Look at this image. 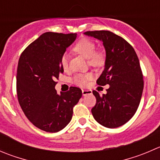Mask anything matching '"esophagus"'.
Listing matches in <instances>:
<instances>
[{"mask_svg": "<svg viewBox=\"0 0 160 160\" xmlns=\"http://www.w3.org/2000/svg\"><path fill=\"white\" fill-rule=\"evenodd\" d=\"M82 94L83 96L87 95V94H92V91L91 90H82Z\"/></svg>", "mask_w": 160, "mask_h": 160, "instance_id": "esophagus-1", "label": "esophagus"}]
</instances>
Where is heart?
I'll use <instances>...</instances> for the list:
<instances>
[{"label":"heart","mask_w":160,"mask_h":160,"mask_svg":"<svg viewBox=\"0 0 160 160\" xmlns=\"http://www.w3.org/2000/svg\"><path fill=\"white\" fill-rule=\"evenodd\" d=\"M73 49L76 52L81 55L84 58H88V62L91 66L98 67V66H102L105 62V55L101 52H94L95 44L89 39H80L74 46ZM60 63H61V66L62 67V69H67L68 66H69L67 55L64 54L62 56ZM91 77H92V75L90 73L77 74L74 76L73 79H72V83L78 86H85L88 83V80H91Z\"/></svg>","instance_id":"b5f03b06"}]
</instances>
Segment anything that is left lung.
Segmentation results:
<instances>
[{
  "mask_svg": "<svg viewBox=\"0 0 160 160\" xmlns=\"http://www.w3.org/2000/svg\"><path fill=\"white\" fill-rule=\"evenodd\" d=\"M84 34L103 42L105 65L97 83L109 85L106 94L93 91L96 104L91 112L102 126L119 128L133 117L140 104L144 80L139 59L128 41L110 31H88Z\"/></svg>",
  "mask_w": 160,
  "mask_h": 160,
  "instance_id": "8db88e82",
  "label": "left lung"
}]
</instances>
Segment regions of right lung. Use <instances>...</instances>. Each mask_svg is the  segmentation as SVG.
<instances>
[{"mask_svg": "<svg viewBox=\"0 0 160 160\" xmlns=\"http://www.w3.org/2000/svg\"><path fill=\"white\" fill-rule=\"evenodd\" d=\"M76 38L77 33L44 32L23 51L18 60V103L29 121L46 132H58L66 127L82 96L77 87L60 94L55 89V80L64 71L60 60Z\"/></svg>", "mask_w": 160, "mask_h": 160, "instance_id": "obj_1", "label": "right lung"}]
</instances>
